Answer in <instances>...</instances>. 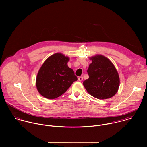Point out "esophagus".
I'll return each mask as SVG.
<instances>
[{
	"instance_id": "1",
	"label": "esophagus",
	"mask_w": 147,
	"mask_h": 147,
	"mask_svg": "<svg viewBox=\"0 0 147 147\" xmlns=\"http://www.w3.org/2000/svg\"><path fill=\"white\" fill-rule=\"evenodd\" d=\"M83 77H82V76H80V77H79V78H78V80H79V81H80V82L82 81V80H83Z\"/></svg>"
}]
</instances>
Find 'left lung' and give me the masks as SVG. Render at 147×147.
<instances>
[{
	"label": "left lung",
	"mask_w": 147,
	"mask_h": 147,
	"mask_svg": "<svg viewBox=\"0 0 147 147\" xmlns=\"http://www.w3.org/2000/svg\"><path fill=\"white\" fill-rule=\"evenodd\" d=\"M89 59L92 61L87 70L89 78L83 82L86 91L92 96L100 100L113 97L117 93L120 83L114 65L102 55L97 54Z\"/></svg>",
	"instance_id": "obj_1"
}]
</instances>
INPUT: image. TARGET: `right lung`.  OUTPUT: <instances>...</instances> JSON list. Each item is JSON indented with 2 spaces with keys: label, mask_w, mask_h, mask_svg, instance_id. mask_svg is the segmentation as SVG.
I'll return each mask as SVG.
<instances>
[{
  "label": "right lung",
  "mask_w": 147,
  "mask_h": 147,
  "mask_svg": "<svg viewBox=\"0 0 147 147\" xmlns=\"http://www.w3.org/2000/svg\"><path fill=\"white\" fill-rule=\"evenodd\" d=\"M69 58L57 53L47 58L40 68L36 78V87L40 94L47 99L56 98L78 80L67 63Z\"/></svg>",
  "instance_id": "1"
}]
</instances>
